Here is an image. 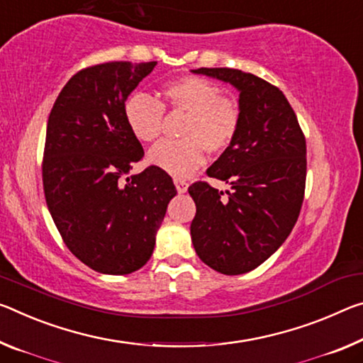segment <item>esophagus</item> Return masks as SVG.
<instances>
[{
	"mask_svg": "<svg viewBox=\"0 0 363 363\" xmlns=\"http://www.w3.org/2000/svg\"><path fill=\"white\" fill-rule=\"evenodd\" d=\"M174 184H176V189H177V192H179V194H184V192H186V191H187V187H189L187 181L179 179V177H176V179H174Z\"/></svg>",
	"mask_w": 363,
	"mask_h": 363,
	"instance_id": "obj_1",
	"label": "esophagus"
}]
</instances>
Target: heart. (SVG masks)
<instances>
[{
  "instance_id": "b5f03b06",
  "label": "heart",
  "mask_w": 363,
  "mask_h": 363,
  "mask_svg": "<svg viewBox=\"0 0 363 363\" xmlns=\"http://www.w3.org/2000/svg\"><path fill=\"white\" fill-rule=\"evenodd\" d=\"M164 101L137 91L124 103V118L132 135L140 142H153L161 134L164 108L187 114L182 140H161L152 147L148 158L158 168L176 177H187L211 155L226 152L242 124L239 103L221 95V89L208 79L191 76L172 80L163 89Z\"/></svg>"
}]
</instances>
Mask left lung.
Listing matches in <instances>:
<instances>
[{
    "instance_id": "1",
    "label": "left lung",
    "mask_w": 363,
    "mask_h": 363,
    "mask_svg": "<svg viewBox=\"0 0 363 363\" xmlns=\"http://www.w3.org/2000/svg\"><path fill=\"white\" fill-rule=\"evenodd\" d=\"M194 72L233 84L242 111L233 145L206 171L233 191L224 195L205 181L189 187L197 206L194 249L216 272L242 274L272 257L294 228L306 194V135L283 91L267 80L231 67Z\"/></svg>"
}]
</instances>
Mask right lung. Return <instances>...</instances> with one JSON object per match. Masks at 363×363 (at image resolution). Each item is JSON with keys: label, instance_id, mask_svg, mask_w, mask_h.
<instances>
[{"label": "right lung", "instance_id": "add662e5", "mask_svg": "<svg viewBox=\"0 0 363 363\" xmlns=\"http://www.w3.org/2000/svg\"><path fill=\"white\" fill-rule=\"evenodd\" d=\"M157 61H109L80 69L51 108L42 177L51 218L67 249L89 268L129 274L153 254L155 235L177 194L164 169L148 166L124 118V101Z\"/></svg>", "mask_w": 363, "mask_h": 363}]
</instances>
